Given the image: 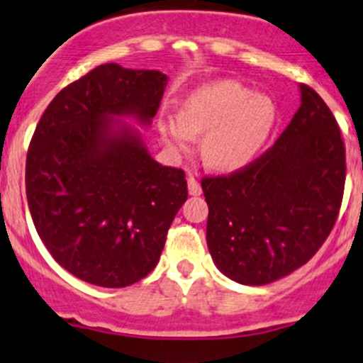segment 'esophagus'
<instances>
[{
    "mask_svg": "<svg viewBox=\"0 0 363 363\" xmlns=\"http://www.w3.org/2000/svg\"><path fill=\"white\" fill-rule=\"evenodd\" d=\"M188 188H189V195H200L202 193V186H200L199 179H195L193 175L188 177Z\"/></svg>",
    "mask_w": 363,
    "mask_h": 363,
    "instance_id": "1",
    "label": "esophagus"
}]
</instances>
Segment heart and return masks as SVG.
<instances>
[{
	"label": "heart",
	"instance_id": "obj_1",
	"mask_svg": "<svg viewBox=\"0 0 363 363\" xmlns=\"http://www.w3.org/2000/svg\"><path fill=\"white\" fill-rule=\"evenodd\" d=\"M275 106L266 96L238 81L207 84L184 101L179 118H167L170 145L186 149L193 135H206L202 156L214 170H238L262 149L275 124Z\"/></svg>",
	"mask_w": 363,
	"mask_h": 363
}]
</instances>
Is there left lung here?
Returning a JSON list of instances; mask_svg holds the SVG:
<instances>
[{
    "label": "left lung",
    "instance_id": "left-lung-1",
    "mask_svg": "<svg viewBox=\"0 0 363 363\" xmlns=\"http://www.w3.org/2000/svg\"><path fill=\"white\" fill-rule=\"evenodd\" d=\"M301 106L252 163L206 175L207 246L228 279L264 286L303 266L339 216L346 147L332 110L301 83Z\"/></svg>",
    "mask_w": 363,
    "mask_h": 363
}]
</instances>
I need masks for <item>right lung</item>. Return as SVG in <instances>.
Returning <instances> with one entry per match:
<instances>
[{
	"label": "right lung",
	"instance_id": "right-lung-1",
	"mask_svg": "<svg viewBox=\"0 0 363 363\" xmlns=\"http://www.w3.org/2000/svg\"><path fill=\"white\" fill-rule=\"evenodd\" d=\"M164 84L160 70L104 63L60 90L31 136L26 199L35 228L60 266L94 286L145 279L188 199L184 170L156 163L138 136L113 133L108 121L150 122Z\"/></svg>",
	"mask_w": 363,
	"mask_h": 363
}]
</instances>
